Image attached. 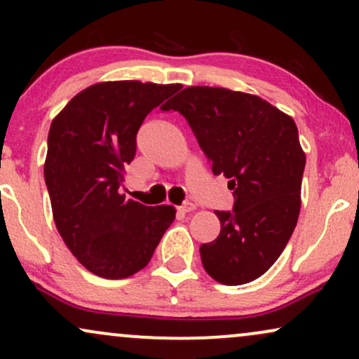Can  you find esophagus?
Returning a JSON list of instances; mask_svg holds the SVG:
<instances>
[{
    "label": "esophagus",
    "instance_id": "34e87169",
    "mask_svg": "<svg viewBox=\"0 0 359 359\" xmlns=\"http://www.w3.org/2000/svg\"><path fill=\"white\" fill-rule=\"evenodd\" d=\"M194 209H196V205H194L192 203H185V204L180 205L179 211L180 212H191V211H194Z\"/></svg>",
    "mask_w": 359,
    "mask_h": 359
}]
</instances>
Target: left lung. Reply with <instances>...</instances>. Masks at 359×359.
Listing matches in <instances>:
<instances>
[{"instance_id":"left-lung-1","label":"left lung","mask_w":359,"mask_h":359,"mask_svg":"<svg viewBox=\"0 0 359 359\" xmlns=\"http://www.w3.org/2000/svg\"><path fill=\"white\" fill-rule=\"evenodd\" d=\"M170 109L187 119L234 197L233 211H216L219 236L201 245L204 270L224 285L253 282L277 262L299 219L306 155L295 121L262 97L209 86L184 89Z\"/></svg>"}]
</instances>
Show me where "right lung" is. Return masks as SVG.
Masks as SVG:
<instances>
[{
    "label": "right lung",
    "mask_w": 359,
    "mask_h": 359,
    "mask_svg": "<svg viewBox=\"0 0 359 359\" xmlns=\"http://www.w3.org/2000/svg\"><path fill=\"white\" fill-rule=\"evenodd\" d=\"M180 88L101 82L52 121L43 174L53 221L74 257L97 277L126 278L147 266L175 219L172 205H143L118 189L143 119Z\"/></svg>",
    "instance_id": "obj_1"
}]
</instances>
